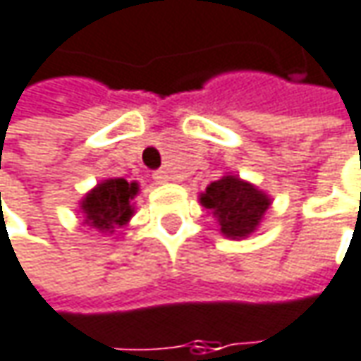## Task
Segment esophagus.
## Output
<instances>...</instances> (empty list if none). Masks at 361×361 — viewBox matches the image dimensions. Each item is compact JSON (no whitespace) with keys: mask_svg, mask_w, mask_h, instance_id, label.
I'll list each match as a JSON object with an SVG mask.
<instances>
[{"mask_svg":"<svg viewBox=\"0 0 361 361\" xmlns=\"http://www.w3.org/2000/svg\"><path fill=\"white\" fill-rule=\"evenodd\" d=\"M153 180L157 181V183H165V181H169V176H167V171H155Z\"/></svg>","mask_w":361,"mask_h":361,"instance_id":"esophagus-1","label":"esophagus"}]
</instances>
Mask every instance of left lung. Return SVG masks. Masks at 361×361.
Wrapping results in <instances>:
<instances>
[{
  "label": "left lung",
  "mask_w": 361,
  "mask_h": 361,
  "mask_svg": "<svg viewBox=\"0 0 361 361\" xmlns=\"http://www.w3.org/2000/svg\"><path fill=\"white\" fill-rule=\"evenodd\" d=\"M200 202L216 214L221 231L233 239L253 233L269 206L265 194L235 176L210 183Z\"/></svg>",
  "instance_id": "obj_1"
}]
</instances>
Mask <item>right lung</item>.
<instances>
[{
	"mask_svg": "<svg viewBox=\"0 0 361 361\" xmlns=\"http://www.w3.org/2000/svg\"><path fill=\"white\" fill-rule=\"evenodd\" d=\"M137 183H128L126 180H106L99 183L92 194L85 196L81 206L87 216L85 223L99 231L122 226L133 216L130 200L137 196Z\"/></svg>",
	"mask_w": 361,
	"mask_h": 361,
	"instance_id": "add662e5",
	"label": "right lung"
}]
</instances>
